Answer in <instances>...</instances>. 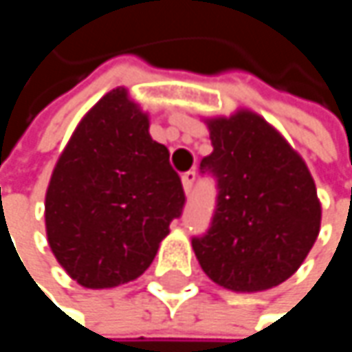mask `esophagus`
<instances>
[{
	"mask_svg": "<svg viewBox=\"0 0 352 352\" xmlns=\"http://www.w3.org/2000/svg\"><path fill=\"white\" fill-rule=\"evenodd\" d=\"M193 181H195V171H187V173H183V175H181V183H183V191H185V193H189V191H191Z\"/></svg>",
	"mask_w": 352,
	"mask_h": 352,
	"instance_id": "obj_1",
	"label": "esophagus"
}]
</instances>
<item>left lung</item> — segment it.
<instances>
[{
    "mask_svg": "<svg viewBox=\"0 0 352 352\" xmlns=\"http://www.w3.org/2000/svg\"><path fill=\"white\" fill-rule=\"evenodd\" d=\"M214 151L201 169L218 179L206 236L193 239L204 273L224 289L256 294L289 279L316 243L322 206L302 155L252 109L204 118Z\"/></svg>",
    "mask_w": 352,
    "mask_h": 352,
    "instance_id": "8db88e82",
    "label": "left lung"
}]
</instances>
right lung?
Masks as SVG:
<instances>
[{"mask_svg":"<svg viewBox=\"0 0 352 352\" xmlns=\"http://www.w3.org/2000/svg\"><path fill=\"white\" fill-rule=\"evenodd\" d=\"M148 128V111L116 87L81 118L52 169L44 197L48 246L87 289L140 277L183 210L169 151Z\"/></svg>","mask_w":352,"mask_h":352,"instance_id":"1","label":"right lung"}]
</instances>
